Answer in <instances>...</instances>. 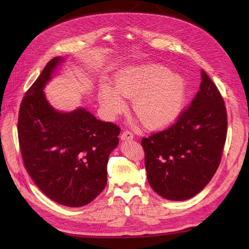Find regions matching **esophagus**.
<instances>
[{
    "mask_svg": "<svg viewBox=\"0 0 249 249\" xmlns=\"http://www.w3.org/2000/svg\"><path fill=\"white\" fill-rule=\"evenodd\" d=\"M120 138H122L123 141H126V140H132L134 138V136H133V134L131 132L125 131L122 134V137H120Z\"/></svg>",
    "mask_w": 249,
    "mask_h": 249,
    "instance_id": "esophagus-1",
    "label": "esophagus"
}]
</instances>
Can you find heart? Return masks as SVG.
<instances>
[{"label":"heart","mask_w":249,"mask_h":249,"mask_svg":"<svg viewBox=\"0 0 249 249\" xmlns=\"http://www.w3.org/2000/svg\"><path fill=\"white\" fill-rule=\"evenodd\" d=\"M116 87L104 84L99 93L108 118L124 112V97L133 99L132 109L148 129H162L173 124L182 113L186 85L182 77L159 63L126 67L116 77Z\"/></svg>","instance_id":"obj_1"}]
</instances>
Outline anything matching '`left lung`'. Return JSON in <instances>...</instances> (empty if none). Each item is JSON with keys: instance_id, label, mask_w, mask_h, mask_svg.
Here are the masks:
<instances>
[{"instance_id": "8db88e82", "label": "left lung", "mask_w": 249, "mask_h": 249, "mask_svg": "<svg viewBox=\"0 0 249 249\" xmlns=\"http://www.w3.org/2000/svg\"><path fill=\"white\" fill-rule=\"evenodd\" d=\"M199 90L178 122L143 138L147 180L168 200H186L207 186L219 166L228 116L216 85L201 71Z\"/></svg>"}]
</instances>
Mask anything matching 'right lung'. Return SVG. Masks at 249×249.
<instances>
[{
  "label": "right lung",
  "mask_w": 249,
  "mask_h": 249,
  "mask_svg": "<svg viewBox=\"0 0 249 249\" xmlns=\"http://www.w3.org/2000/svg\"><path fill=\"white\" fill-rule=\"evenodd\" d=\"M64 62L55 57L22 99L18 141L25 167L36 186L66 207L88 205L107 184L109 155L118 145L120 129L96 119L85 108L55 109L43 89Z\"/></svg>",
  "instance_id": "add662e5"
}]
</instances>
